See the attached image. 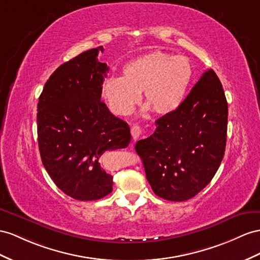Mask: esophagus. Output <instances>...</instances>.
<instances>
[{"label": "esophagus", "mask_w": 260, "mask_h": 260, "mask_svg": "<svg viewBox=\"0 0 260 260\" xmlns=\"http://www.w3.org/2000/svg\"><path fill=\"white\" fill-rule=\"evenodd\" d=\"M131 133H132V137L134 139H137L139 136L142 135V128L139 127L138 125H134V126H132Z\"/></svg>", "instance_id": "1"}]
</instances>
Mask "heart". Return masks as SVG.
Listing matches in <instances>:
<instances>
[{"mask_svg": "<svg viewBox=\"0 0 260 260\" xmlns=\"http://www.w3.org/2000/svg\"><path fill=\"white\" fill-rule=\"evenodd\" d=\"M122 73V78L110 77L102 84V98L114 114H129L143 93L147 108L167 115L184 101L192 66L184 56L152 51L126 63Z\"/></svg>", "mask_w": 260, "mask_h": 260, "instance_id": "obj_1", "label": "heart"}]
</instances>
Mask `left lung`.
<instances>
[{"mask_svg":"<svg viewBox=\"0 0 260 260\" xmlns=\"http://www.w3.org/2000/svg\"><path fill=\"white\" fill-rule=\"evenodd\" d=\"M228 114L222 83L210 69L175 112L157 119L154 134L136 143L156 196L187 201L210 183L224 157Z\"/></svg>","mask_w":260,"mask_h":260,"instance_id":"obj_1","label":"left lung"}]
</instances>
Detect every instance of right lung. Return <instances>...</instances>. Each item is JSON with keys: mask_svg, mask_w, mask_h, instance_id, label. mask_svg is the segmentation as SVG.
Here are the masks:
<instances>
[{"mask_svg": "<svg viewBox=\"0 0 260 260\" xmlns=\"http://www.w3.org/2000/svg\"><path fill=\"white\" fill-rule=\"evenodd\" d=\"M102 46L62 63L46 82L37 105L42 161L63 193L93 201L112 192L113 177L102 169L105 151L127 147V123L101 101L109 67L98 60Z\"/></svg>", "mask_w": 260, "mask_h": 260, "instance_id": "obj_1", "label": "right lung"}]
</instances>
